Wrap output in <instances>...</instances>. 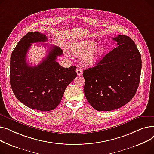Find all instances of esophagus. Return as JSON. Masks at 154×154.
<instances>
[{"label":"esophagus","mask_w":154,"mask_h":154,"mask_svg":"<svg viewBox=\"0 0 154 154\" xmlns=\"http://www.w3.org/2000/svg\"><path fill=\"white\" fill-rule=\"evenodd\" d=\"M76 72H77V75H79V76H80L82 75V70L80 69H77L76 70Z\"/></svg>","instance_id":"1"}]
</instances>
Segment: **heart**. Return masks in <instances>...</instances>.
<instances>
[{"instance_id": "b5f03b06", "label": "heart", "mask_w": 154, "mask_h": 154, "mask_svg": "<svg viewBox=\"0 0 154 154\" xmlns=\"http://www.w3.org/2000/svg\"><path fill=\"white\" fill-rule=\"evenodd\" d=\"M96 45L93 40H82L72 44L70 51L75 55H83L84 63L92 65L97 62L106 51L103 45Z\"/></svg>"}]
</instances>
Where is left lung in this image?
<instances>
[{
    "instance_id": "8db88e82",
    "label": "left lung",
    "mask_w": 154,
    "mask_h": 154,
    "mask_svg": "<svg viewBox=\"0 0 154 154\" xmlns=\"http://www.w3.org/2000/svg\"><path fill=\"white\" fill-rule=\"evenodd\" d=\"M112 38L117 46L83 72L85 97L98 111L124 106L134 97L140 82L141 55L134 40L125 35Z\"/></svg>"
}]
</instances>
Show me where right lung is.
<instances>
[{"mask_svg": "<svg viewBox=\"0 0 154 154\" xmlns=\"http://www.w3.org/2000/svg\"><path fill=\"white\" fill-rule=\"evenodd\" d=\"M48 40L39 32L23 36L13 51L10 62V83L17 99L27 107L41 111L55 109L68 85L77 77L76 66L64 68L56 62L62 55L59 47L49 45L45 59L37 66H30L27 53L33 43Z\"/></svg>", "mask_w": 154, "mask_h": 154, "instance_id": "right-lung-1", "label": "right lung"}]
</instances>
